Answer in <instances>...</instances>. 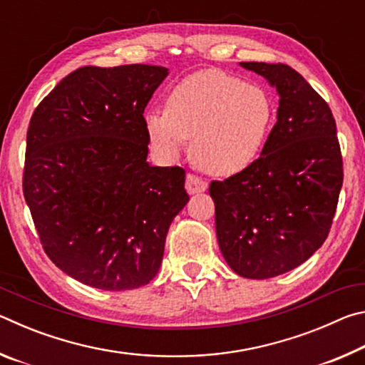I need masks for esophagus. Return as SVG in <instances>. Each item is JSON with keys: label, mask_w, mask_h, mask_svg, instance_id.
I'll list each match as a JSON object with an SVG mask.
<instances>
[{"label": "esophagus", "mask_w": 365, "mask_h": 365, "mask_svg": "<svg viewBox=\"0 0 365 365\" xmlns=\"http://www.w3.org/2000/svg\"><path fill=\"white\" fill-rule=\"evenodd\" d=\"M185 188H187L190 195H197V193H202V191L207 190V183L200 177L188 174L187 182H185Z\"/></svg>", "instance_id": "34e87169"}]
</instances>
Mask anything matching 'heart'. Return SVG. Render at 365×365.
I'll list each match as a JSON object with an SVG mask.
<instances>
[{"label": "heart", "mask_w": 365, "mask_h": 365, "mask_svg": "<svg viewBox=\"0 0 365 365\" xmlns=\"http://www.w3.org/2000/svg\"><path fill=\"white\" fill-rule=\"evenodd\" d=\"M275 104L262 86L222 71H201L170 91L168 109L145 122L159 156L174 159L191 138V159L211 175H235L255 163L267 143Z\"/></svg>", "instance_id": "heart-1"}]
</instances>
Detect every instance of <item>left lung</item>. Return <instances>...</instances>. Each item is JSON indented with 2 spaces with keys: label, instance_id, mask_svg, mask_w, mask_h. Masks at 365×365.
I'll return each instance as SVG.
<instances>
[{
  "label": "left lung",
  "instance_id": "1",
  "mask_svg": "<svg viewBox=\"0 0 365 365\" xmlns=\"http://www.w3.org/2000/svg\"><path fill=\"white\" fill-rule=\"evenodd\" d=\"M279 93L277 123L248 169L212 182L219 248L230 269L264 280L307 261L329 237L343 185L333 114L285 64L240 63Z\"/></svg>",
  "mask_w": 365,
  "mask_h": 365
}]
</instances>
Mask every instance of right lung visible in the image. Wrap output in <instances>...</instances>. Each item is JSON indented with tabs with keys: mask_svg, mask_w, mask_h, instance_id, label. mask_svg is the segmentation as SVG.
I'll return each mask as SVG.
<instances>
[{
	"mask_svg": "<svg viewBox=\"0 0 365 365\" xmlns=\"http://www.w3.org/2000/svg\"><path fill=\"white\" fill-rule=\"evenodd\" d=\"M168 76L148 64L80 67L30 119L24 196L48 257L83 285H148L190 200L182 168L146 160L143 113Z\"/></svg>",
	"mask_w": 365,
	"mask_h": 365,
	"instance_id": "1",
	"label": "right lung"
}]
</instances>
